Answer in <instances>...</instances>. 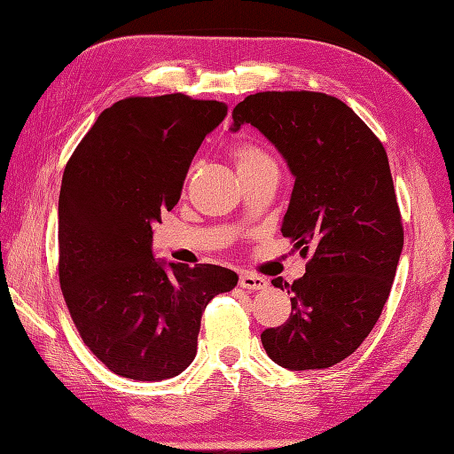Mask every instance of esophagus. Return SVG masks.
<instances>
[{"instance_id": "esophagus-1", "label": "esophagus", "mask_w": 454, "mask_h": 454, "mask_svg": "<svg viewBox=\"0 0 454 454\" xmlns=\"http://www.w3.org/2000/svg\"><path fill=\"white\" fill-rule=\"evenodd\" d=\"M239 286H241L243 289H248V291H260V289H267L269 282H267L265 278H262V276L243 272V274L239 276Z\"/></svg>"}]
</instances>
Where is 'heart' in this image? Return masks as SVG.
<instances>
[{
  "label": "heart",
  "mask_w": 454,
  "mask_h": 454,
  "mask_svg": "<svg viewBox=\"0 0 454 454\" xmlns=\"http://www.w3.org/2000/svg\"><path fill=\"white\" fill-rule=\"evenodd\" d=\"M230 153L239 174H248L262 168H276L272 157L260 145H255L252 141L235 143L230 148Z\"/></svg>",
  "instance_id": "heart-1"
}]
</instances>
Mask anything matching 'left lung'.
Instances as JSON below:
<instances>
[{"label": "left lung", "mask_w": 454, "mask_h": 454, "mask_svg": "<svg viewBox=\"0 0 454 454\" xmlns=\"http://www.w3.org/2000/svg\"><path fill=\"white\" fill-rule=\"evenodd\" d=\"M233 131L258 128L284 155L294 187L282 235L306 274L291 286L289 319L262 333L272 362L326 369L356 350L389 297L404 243L387 153L341 100L309 90H265L231 111Z\"/></svg>", "instance_id": "obj_1"}]
</instances>
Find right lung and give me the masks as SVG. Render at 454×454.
<instances>
[{"instance_id":"1","label":"right lung","mask_w":454,"mask_h":454,"mask_svg":"<svg viewBox=\"0 0 454 454\" xmlns=\"http://www.w3.org/2000/svg\"><path fill=\"white\" fill-rule=\"evenodd\" d=\"M228 107L174 92L107 107L77 145L59 194V284L83 343L109 371L152 382L196 354L200 319L238 274L152 254V224L180 200L206 135Z\"/></svg>"}]
</instances>
